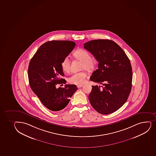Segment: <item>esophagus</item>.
<instances>
[{"mask_svg": "<svg viewBox=\"0 0 156 156\" xmlns=\"http://www.w3.org/2000/svg\"><path fill=\"white\" fill-rule=\"evenodd\" d=\"M82 86H83V85H78L77 87L78 88H80V87H82Z\"/></svg>", "mask_w": 156, "mask_h": 156, "instance_id": "esophagus-1", "label": "esophagus"}]
</instances>
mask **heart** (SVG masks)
Here are the masks:
<instances>
[{
	"instance_id": "obj_1",
	"label": "heart",
	"mask_w": 156,
	"mask_h": 156,
	"mask_svg": "<svg viewBox=\"0 0 156 156\" xmlns=\"http://www.w3.org/2000/svg\"><path fill=\"white\" fill-rule=\"evenodd\" d=\"M76 59L82 61L81 69H86L88 71H92L95 67L96 61L90 58V53L83 49H79L73 54ZM61 67L64 72L69 73L70 70V63L67 57L64 58L61 62ZM87 77V73L85 71L76 73L71 76L68 81L71 84L81 85L86 81Z\"/></svg>"
}]
</instances>
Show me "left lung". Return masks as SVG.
<instances>
[{"mask_svg": "<svg viewBox=\"0 0 156 156\" xmlns=\"http://www.w3.org/2000/svg\"><path fill=\"white\" fill-rule=\"evenodd\" d=\"M84 48L98 62V69L90 80L102 86H92L89 94L90 104L97 112L109 114L115 112L127 100L132 87L130 62L124 50L109 40H94L84 44Z\"/></svg>", "mask_w": 156, "mask_h": 156, "instance_id": "8db88e82", "label": "left lung"}]
</instances>
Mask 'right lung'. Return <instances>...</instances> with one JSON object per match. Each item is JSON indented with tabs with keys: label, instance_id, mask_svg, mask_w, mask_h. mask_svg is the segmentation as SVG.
I'll list each match as a JSON object with an SVG mask.
<instances>
[{
	"label": "right lung",
	"instance_id": "1",
	"mask_svg": "<svg viewBox=\"0 0 156 156\" xmlns=\"http://www.w3.org/2000/svg\"><path fill=\"white\" fill-rule=\"evenodd\" d=\"M75 43L70 41H51L41 46L31 59L28 75L30 87L44 106L53 112L63 109L77 90L75 84H66L57 89L58 84H65L61 62L72 51Z\"/></svg>",
	"mask_w": 156,
	"mask_h": 156
}]
</instances>
